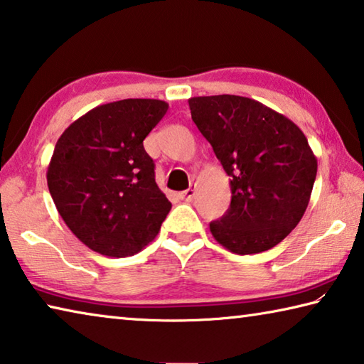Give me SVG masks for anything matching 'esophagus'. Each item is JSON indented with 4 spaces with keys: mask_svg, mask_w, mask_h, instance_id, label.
I'll return each instance as SVG.
<instances>
[{
    "mask_svg": "<svg viewBox=\"0 0 364 364\" xmlns=\"http://www.w3.org/2000/svg\"><path fill=\"white\" fill-rule=\"evenodd\" d=\"M194 194H196V184H194V186H191L189 189L184 191V193H181V194H180V197H181L183 200L191 202V200L194 199Z\"/></svg>",
    "mask_w": 364,
    "mask_h": 364,
    "instance_id": "1",
    "label": "esophagus"
}]
</instances>
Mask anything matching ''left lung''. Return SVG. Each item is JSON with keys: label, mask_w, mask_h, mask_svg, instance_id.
<instances>
[{"label": "left lung", "mask_w": 364, "mask_h": 364, "mask_svg": "<svg viewBox=\"0 0 364 364\" xmlns=\"http://www.w3.org/2000/svg\"><path fill=\"white\" fill-rule=\"evenodd\" d=\"M189 109L230 176L231 205L210 223L215 241L237 255L278 245L304 217L316 180L304 132L244 96L191 97Z\"/></svg>", "instance_id": "left-lung-1"}]
</instances>
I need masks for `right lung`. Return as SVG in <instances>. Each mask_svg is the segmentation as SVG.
Masks as SVG:
<instances>
[{"mask_svg":"<svg viewBox=\"0 0 364 364\" xmlns=\"http://www.w3.org/2000/svg\"><path fill=\"white\" fill-rule=\"evenodd\" d=\"M167 109L160 100L102 104L58 139L46 173L49 193L69 230L97 254H138L167 218L171 204L143 146Z\"/></svg>","mask_w":364,"mask_h":364,"instance_id":"1","label":"right lung"}]
</instances>
